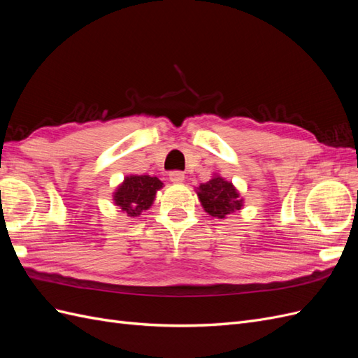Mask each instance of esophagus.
<instances>
[{"label": "esophagus", "instance_id": "esophagus-1", "mask_svg": "<svg viewBox=\"0 0 358 358\" xmlns=\"http://www.w3.org/2000/svg\"><path fill=\"white\" fill-rule=\"evenodd\" d=\"M169 179L171 183H182L185 180V175L182 171H171L169 175Z\"/></svg>", "mask_w": 358, "mask_h": 358}]
</instances>
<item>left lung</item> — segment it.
<instances>
[{"label":"left lung","mask_w":358,"mask_h":358,"mask_svg":"<svg viewBox=\"0 0 358 358\" xmlns=\"http://www.w3.org/2000/svg\"><path fill=\"white\" fill-rule=\"evenodd\" d=\"M196 194L204 212L218 220L243 209L245 200L231 180H227L220 173H213L210 180L200 183Z\"/></svg>","instance_id":"1"}]
</instances>
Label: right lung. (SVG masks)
Instances as JSON below:
<instances>
[{
    "mask_svg": "<svg viewBox=\"0 0 358 358\" xmlns=\"http://www.w3.org/2000/svg\"><path fill=\"white\" fill-rule=\"evenodd\" d=\"M162 187L164 183L157 176L127 175L113 191L112 200L117 209L134 221L142 212L150 209L157 199V192Z\"/></svg>",
    "mask_w": 358,
    "mask_h": 358,
    "instance_id": "obj_1",
    "label": "right lung"
}]
</instances>
